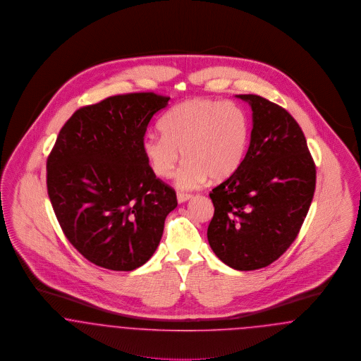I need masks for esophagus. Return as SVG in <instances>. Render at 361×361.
<instances>
[{"mask_svg": "<svg viewBox=\"0 0 361 361\" xmlns=\"http://www.w3.org/2000/svg\"><path fill=\"white\" fill-rule=\"evenodd\" d=\"M176 198H178V202L179 204H182V202H186L188 200H190L191 198V194H188V192H178L176 194Z\"/></svg>", "mask_w": 361, "mask_h": 361, "instance_id": "esophagus-1", "label": "esophagus"}]
</instances>
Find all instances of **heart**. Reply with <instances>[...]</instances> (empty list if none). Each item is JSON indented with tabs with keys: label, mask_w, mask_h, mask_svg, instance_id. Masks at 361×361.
Masks as SVG:
<instances>
[{
	"label": "heart",
	"mask_w": 361,
	"mask_h": 361,
	"mask_svg": "<svg viewBox=\"0 0 361 361\" xmlns=\"http://www.w3.org/2000/svg\"><path fill=\"white\" fill-rule=\"evenodd\" d=\"M161 134H148L142 153L153 173L169 179L180 160L178 172L180 189H195L213 180H223L236 171L245 157L248 119L245 110L216 99H190L173 106L159 122Z\"/></svg>",
	"instance_id": "obj_1"
}]
</instances>
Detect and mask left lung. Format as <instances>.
<instances>
[{
    "label": "left lung",
    "instance_id": "1",
    "mask_svg": "<svg viewBox=\"0 0 361 361\" xmlns=\"http://www.w3.org/2000/svg\"><path fill=\"white\" fill-rule=\"evenodd\" d=\"M238 97L252 110L250 147L239 169L209 192L214 214L208 240L226 265L255 270L279 259L296 239L317 170L292 115L262 96Z\"/></svg>",
    "mask_w": 361,
    "mask_h": 361
}]
</instances>
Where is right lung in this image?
I'll return each mask as SVG.
<instances>
[{"label": "right lung", "mask_w": 361, "mask_h": 361, "mask_svg": "<svg viewBox=\"0 0 361 361\" xmlns=\"http://www.w3.org/2000/svg\"><path fill=\"white\" fill-rule=\"evenodd\" d=\"M170 97L110 96L84 106L59 130L47 157V192L66 239L90 262L130 271L160 243L176 192L142 153L153 115Z\"/></svg>", "instance_id": "right-lung-1"}]
</instances>
